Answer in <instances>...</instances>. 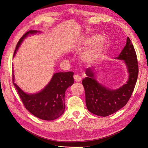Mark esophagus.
I'll list each match as a JSON object with an SVG mask.
<instances>
[{"instance_id":"esophagus-1","label":"esophagus","mask_w":148,"mask_h":148,"mask_svg":"<svg viewBox=\"0 0 148 148\" xmlns=\"http://www.w3.org/2000/svg\"><path fill=\"white\" fill-rule=\"evenodd\" d=\"M74 80H75V82H80V81L82 80L81 77H80L79 75H74Z\"/></svg>"}]
</instances>
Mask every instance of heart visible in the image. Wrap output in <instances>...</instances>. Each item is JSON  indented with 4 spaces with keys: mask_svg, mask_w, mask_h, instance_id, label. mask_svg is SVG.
I'll return each mask as SVG.
<instances>
[{
    "mask_svg": "<svg viewBox=\"0 0 148 148\" xmlns=\"http://www.w3.org/2000/svg\"><path fill=\"white\" fill-rule=\"evenodd\" d=\"M100 38V35H94L83 40V45H89L80 56L81 60L85 64L95 65L104 59L108 49V44L106 40Z\"/></svg>",
    "mask_w": 148,
    "mask_h": 148,
    "instance_id": "obj_1",
    "label": "heart"
}]
</instances>
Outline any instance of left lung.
Instances as JSON below:
<instances>
[{
  "label": "left lung",
  "instance_id": "obj_1",
  "mask_svg": "<svg viewBox=\"0 0 148 148\" xmlns=\"http://www.w3.org/2000/svg\"><path fill=\"white\" fill-rule=\"evenodd\" d=\"M116 59L125 60L130 74L127 83L120 88L116 90L106 88L95 79L94 73L89 68L86 71L87 77L82 80L86 107L94 114L105 117L116 112L126 105L133 94L138 77V66L136 53L129 37L125 46Z\"/></svg>",
  "mask_w": 148,
  "mask_h": 148
}]
</instances>
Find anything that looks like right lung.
Wrapping results in <instances>:
<instances>
[{
  "instance_id": "add662e5",
  "label": "right lung",
  "mask_w": 148,
  "mask_h": 148,
  "mask_svg": "<svg viewBox=\"0 0 148 148\" xmlns=\"http://www.w3.org/2000/svg\"><path fill=\"white\" fill-rule=\"evenodd\" d=\"M36 32L37 30H30L23 35L16 45L14 55L23 39L30 34ZM73 74L72 71L55 73L50 83L41 92L32 95L26 94L14 83L13 73L12 77L13 84L26 109L38 118L51 121L58 119L64 112L65 91L74 83Z\"/></svg>"
}]
</instances>
